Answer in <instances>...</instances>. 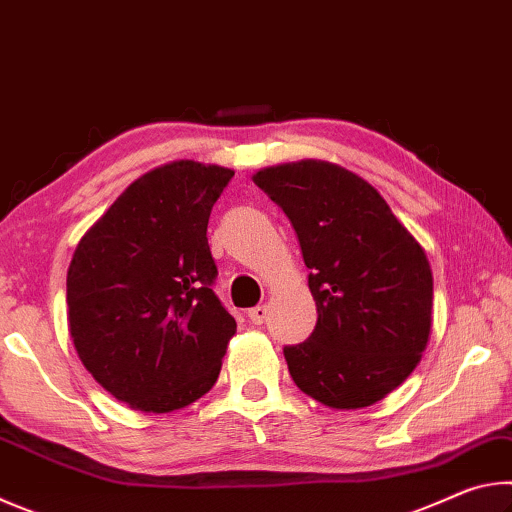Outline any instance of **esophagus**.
<instances>
[{
  "instance_id": "1",
  "label": "esophagus",
  "mask_w": 512,
  "mask_h": 512,
  "mask_svg": "<svg viewBox=\"0 0 512 512\" xmlns=\"http://www.w3.org/2000/svg\"><path fill=\"white\" fill-rule=\"evenodd\" d=\"M266 314H268L266 305H257L253 309H248V318H250V323H253V325H262L266 320Z\"/></svg>"
}]
</instances>
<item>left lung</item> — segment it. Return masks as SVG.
<instances>
[{
	"mask_svg": "<svg viewBox=\"0 0 512 512\" xmlns=\"http://www.w3.org/2000/svg\"><path fill=\"white\" fill-rule=\"evenodd\" d=\"M255 185L296 230L318 320L284 348L302 393L332 409H363L418 366L431 332L429 259L379 192L323 160L257 171Z\"/></svg>",
	"mask_w": 512,
	"mask_h": 512,
	"instance_id": "8db88e82",
	"label": "left lung"
}]
</instances>
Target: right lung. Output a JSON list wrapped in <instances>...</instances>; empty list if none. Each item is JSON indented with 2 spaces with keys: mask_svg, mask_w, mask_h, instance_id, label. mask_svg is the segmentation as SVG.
<instances>
[{
  "mask_svg": "<svg viewBox=\"0 0 512 512\" xmlns=\"http://www.w3.org/2000/svg\"><path fill=\"white\" fill-rule=\"evenodd\" d=\"M232 176L194 160L144 173L74 250L67 271L74 348L131 409H185L219 377L237 323L212 291L207 221Z\"/></svg>",
  "mask_w": 512,
  "mask_h": 512,
  "instance_id": "1",
  "label": "right lung"
}]
</instances>
